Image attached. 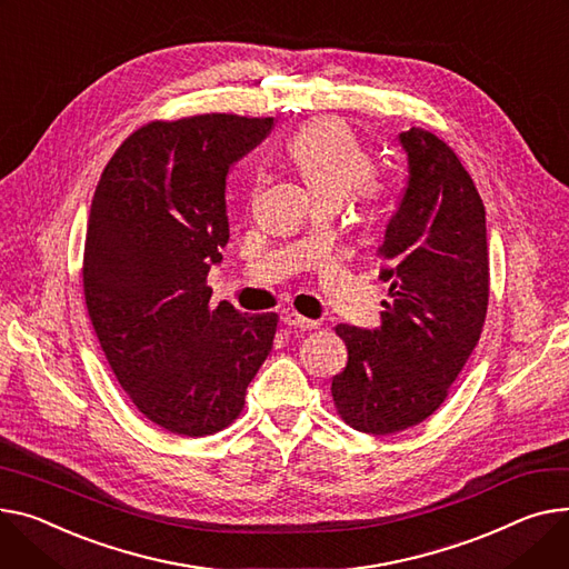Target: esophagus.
Listing matches in <instances>:
<instances>
[{
	"label": "esophagus",
	"mask_w": 569,
	"mask_h": 569,
	"mask_svg": "<svg viewBox=\"0 0 569 569\" xmlns=\"http://www.w3.org/2000/svg\"><path fill=\"white\" fill-rule=\"evenodd\" d=\"M283 322L288 325V327H292V329H301V331H311V329H318L320 327V322L318 320H309V318H305V316H299V313H286L283 316Z\"/></svg>",
	"instance_id": "1"
}]
</instances>
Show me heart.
Returning <instances> with one entry per match:
<instances>
[{
  "label": "heart",
  "mask_w": 569,
  "mask_h": 569,
  "mask_svg": "<svg viewBox=\"0 0 569 569\" xmlns=\"http://www.w3.org/2000/svg\"><path fill=\"white\" fill-rule=\"evenodd\" d=\"M288 158L320 206L352 197L359 208L370 210L385 197L382 173L346 121L318 119L299 128L288 141Z\"/></svg>",
  "instance_id": "heart-1"
}]
</instances>
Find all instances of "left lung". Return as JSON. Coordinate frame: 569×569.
<instances>
[{
  "mask_svg": "<svg viewBox=\"0 0 569 569\" xmlns=\"http://www.w3.org/2000/svg\"><path fill=\"white\" fill-rule=\"evenodd\" d=\"M407 187L377 258L391 281L382 325H338L348 363L331 380L340 419L368 435L423 423L478 346L489 305L485 206L458 156L435 134H400Z\"/></svg>",
  "mask_w": 569,
  "mask_h": 569,
  "instance_id": "obj_1",
  "label": "left lung"
}]
</instances>
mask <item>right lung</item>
<instances>
[{
    "label": "right lung",
    "mask_w": 569,
    "mask_h": 569,
    "mask_svg": "<svg viewBox=\"0 0 569 569\" xmlns=\"http://www.w3.org/2000/svg\"><path fill=\"white\" fill-rule=\"evenodd\" d=\"M272 117L194 113L137 128L107 162L84 240V299L111 372L150 423L180 437L229 428L268 359L277 313L210 307L229 242L226 178Z\"/></svg>",
    "instance_id": "add662e5"
}]
</instances>
